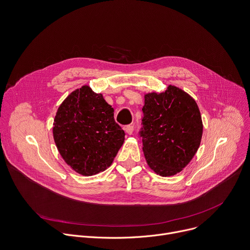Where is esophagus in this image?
Returning <instances> with one entry per match:
<instances>
[{
	"instance_id": "34e87169",
	"label": "esophagus",
	"mask_w": 250,
	"mask_h": 250,
	"mask_svg": "<svg viewBox=\"0 0 250 250\" xmlns=\"http://www.w3.org/2000/svg\"><path fill=\"white\" fill-rule=\"evenodd\" d=\"M133 125H126V126H125V132L127 133V134H132V132H133Z\"/></svg>"
}]
</instances>
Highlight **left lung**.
<instances>
[{
  "instance_id": "1",
  "label": "left lung",
  "mask_w": 250,
  "mask_h": 250,
  "mask_svg": "<svg viewBox=\"0 0 250 250\" xmlns=\"http://www.w3.org/2000/svg\"><path fill=\"white\" fill-rule=\"evenodd\" d=\"M142 112L139 135L148 166L163 177L179 173L201 144L203 123L196 101L169 85L165 92L146 94Z\"/></svg>"
}]
</instances>
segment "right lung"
Returning a JSON list of instances; mask_svg holds the SVG:
<instances>
[{
	"instance_id": "add662e5",
	"label": "right lung",
	"mask_w": 250,
	"mask_h": 250,
	"mask_svg": "<svg viewBox=\"0 0 250 250\" xmlns=\"http://www.w3.org/2000/svg\"><path fill=\"white\" fill-rule=\"evenodd\" d=\"M125 135L115 122L112 105L89 86H82L63 101L53 123L59 153L71 168L84 176L111 166Z\"/></svg>"
}]
</instances>
